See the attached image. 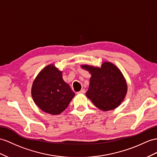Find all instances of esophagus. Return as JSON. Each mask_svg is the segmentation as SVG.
<instances>
[{
	"instance_id": "obj_1",
	"label": "esophagus",
	"mask_w": 157,
	"mask_h": 157,
	"mask_svg": "<svg viewBox=\"0 0 157 157\" xmlns=\"http://www.w3.org/2000/svg\"><path fill=\"white\" fill-rule=\"evenodd\" d=\"M85 89H81V90H80L79 92H78V94H84V93H85Z\"/></svg>"
}]
</instances>
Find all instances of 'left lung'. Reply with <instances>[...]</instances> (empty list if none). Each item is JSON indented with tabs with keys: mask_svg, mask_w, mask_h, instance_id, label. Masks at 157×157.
I'll return each mask as SVG.
<instances>
[{
	"mask_svg": "<svg viewBox=\"0 0 157 157\" xmlns=\"http://www.w3.org/2000/svg\"><path fill=\"white\" fill-rule=\"evenodd\" d=\"M81 67L91 75L86 97L97 108L109 111L117 108L127 93V83L116 65L105 61L101 67L82 64Z\"/></svg>",
	"mask_w": 157,
	"mask_h": 157,
	"instance_id": "obj_1",
	"label": "left lung"
}]
</instances>
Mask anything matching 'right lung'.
Listing matches in <instances>:
<instances>
[{
    "label": "right lung",
    "mask_w": 157,
    "mask_h": 157,
    "mask_svg": "<svg viewBox=\"0 0 157 157\" xmlns=\"http://www.w3.org/2000/svg\"><path fill=\"white\" fill-rule=\"evenodd\" d=\"M31 94L38 107L52 115L63 112L75 95L69 85L64 81L63 71L53 64L38 74L33 82Z\"/></svg>",
    "instance_id": "obj_1"
}]
</instances>
